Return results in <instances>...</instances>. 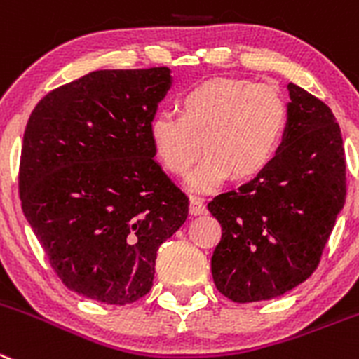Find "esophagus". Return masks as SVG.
Returning a JSON list of instances; mask_svg holds the SVG:
<instances>
[{
	"label": "esophagus",
	"mask_w": 359,
	"mask_h": 359,
	"mask_svg": "<svg viewBox=\"0 0 359 359\" xmlns=\"http://www.w3.org/2000/svg\"><path fill=\"white\" fill-rule=\"evenodd\" d=\"M189 212L193 214V216H200V214H205L207 212L205 203H203L200 198H196V196H191V200H189Z\"/></svg>",
	"instance_id": "34e87169"
}]
</instances>
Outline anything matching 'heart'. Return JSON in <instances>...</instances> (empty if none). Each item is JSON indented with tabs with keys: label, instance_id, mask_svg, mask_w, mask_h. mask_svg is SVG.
<instances>
[{
	"label": "heart",
	"instance_id": "obj_1",
	"mask_svg": "<svg viewBox=\"0 0 359 359\" xmlns=\"http://www.w3.org/2000/svg\"><path fill=\"white\" fill-rule=\"evenodd\" d=\"M180 115L157 113L149 126L154 152L173 175H186L202 152L207 156L187 177L193 191H216L233 175H260L285 140L289 109L269 85L216 78L187 90Z\"/></svg>",
	"mask_w": 359,
	"mask_h": 359
}]
</instances>
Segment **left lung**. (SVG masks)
<instances>
[{
    "instance_id": "left-lung-1",
    "label": "left lung",
    "mask_w": 359,
    "mask_h": 359,
    "mask_svg": "<svg viewBox=\"0 0 359 359\" xmlns=\"http://www.w3.org/2000/svg\"><path fill=\"white\" fill-rule=\"evenodd\" d=\"M287 88L285 140L269 168L207 205L223 230L210 259L214 283L236 303L273 299L311 276L346 203L333 111L301 86Z\"/></svg>"
}]
</instances>
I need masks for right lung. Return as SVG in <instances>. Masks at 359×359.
Instances as JSON below:
<instances>
[{
    "label": "right lung",
    "instance_id": "add662e5",
    "mask_svg": "<svg viewBox=\"0 0 359 359\" xmlns=\"http://www.w3.org/2000/svg\"><path fill=\"white\" fill-rule=\"evenodd\" d=\"M168 67L95 70L43 97L22 138V212L67 289L106 304L152 289L157 250L189 198L154 161Z\"/></svg>",
    "mask_w": 359,
    "mask_h": 359
}]
</instances>
